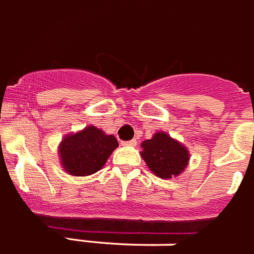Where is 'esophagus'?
Here are the masks:
<instances>
[{"instance_id": "esophagus-1", "label": "esophagus", "mask_w": 254, "mask_h": 254, "mask_svg": "<svg viewBox=\"0 0 254 254\" xmlns=\"http://www.w3.org/2000/svg\"><path fill=\"white\" fill-rule=\"evenodd\" d=\"M136 144H137V141H136L135 138H133V140H129V141L122 142V145H125V146H136Z\"/></svg>"}]
</instances>
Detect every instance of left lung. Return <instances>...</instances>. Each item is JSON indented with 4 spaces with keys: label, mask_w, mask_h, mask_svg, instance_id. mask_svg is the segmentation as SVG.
<instances>
[{
    "label": "left lung",
    "mask_w": 254,
    "mask_h": 254,
    "mask_svg": "<svg viewBox=\"0 0 254 254\" xmlns=\"http://www.w3.org/2000/svg\"><path fill=\"white\" fill-rule=\"evenodd\" d=\"M141 157L151 172L160 179H172L184 172L189 163V150L166 132L154 133L141 144Z\"/></svg>",
    "instance_id": "8db88e82"
}]
</instances>
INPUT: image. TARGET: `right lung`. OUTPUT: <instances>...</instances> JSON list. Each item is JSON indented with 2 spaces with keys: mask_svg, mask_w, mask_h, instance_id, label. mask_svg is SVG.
Instances as JSON below:
<instances>
[{
  "mask_svg": "<svg viewBox=\"0 0 254 254\" xmlns=\"http://www.w3.org/2000/svg\"><path fill=\"white\" fill-rule=\"evenodd\" d=\"M117 146L118 141L114 136L88 126L82 131L69 133L60 142L63 168L71 176H90L105 166Z\"/></svg>",
  "mask_w": 254,
  "mask_h": 254,
  "instance_id": "add662e5",
  "label": "right lung"
}]
</instances>
